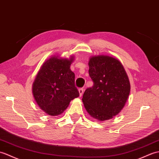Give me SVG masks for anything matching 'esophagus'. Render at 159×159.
Here are the masks:
<instances>
[{
	"label": "esophagus",
	"mask_w": 159,
	"mask_h": 159,
	"mask_svg": "<svg viewBox=\"0 0 159 159\" xmlns=\"http://www.w3.org/2000/svg\"><path fill=\"white\" fill-rule=\"evenodd\" d=\"M78 90H79V93H80V97H82V94H83V93H84V89L81 88V89H79Z\"/></svg>",
	"instance_id": "1"
}]
</instances>
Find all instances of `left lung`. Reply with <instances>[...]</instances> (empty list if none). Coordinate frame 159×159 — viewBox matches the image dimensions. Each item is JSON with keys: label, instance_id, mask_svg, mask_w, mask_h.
Wrapping results in <instances>:
<instances>
[{"label": "left lung", "instance_id": "left-lung-1", "mask_svg": "<svg viewBox=\"0 0 159 159\" xmlns=\"http://www.w3.org/2000/svg\"><path fill=\"white\" fill-rule=\"evenodd\" d=\"M89 65L94 84L84 92L82 101L92 117L107 120L117 115L127 101L130 89L128 76L120 62L110 56H93Z\"/></svg>", "mask_w": 159, "mask_h": 159}]
</instances>
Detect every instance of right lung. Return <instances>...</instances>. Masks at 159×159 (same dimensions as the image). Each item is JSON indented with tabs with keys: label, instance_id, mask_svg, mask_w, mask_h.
<instances>
[{
	"label": "right lung",
	"instance_id": "right-lung-1",
	"mask_svg": "<svg viewBox=\"0 0 159 159\" xmlns=\"http://www.w3.org/2000/svg\"><path fill=\"white\" fill-rule=\"evenodd\" d=\"M73 58L52 57L45 61L33 86L35 101L50 116L61 114L70 101L80 96L75 86V74L70 69Z\"/></svg>",
	"mask_w": 159,
	"mask_h": 159
}]
</instances>
